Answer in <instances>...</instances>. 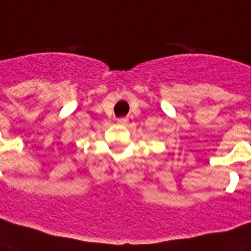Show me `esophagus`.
<instances>
[{"instance_id": "1", "label": "esophagus", "mask_w": 251, "mask_h": 251, "mask_svg": "<svg viewBox=\"0 0 251 251\" xmlns=\"http://www.w3.org/2000/svg\"><path fill=\"white\" fill-rule=\"evenodd\" d=\"M127 121H129V120H127L126 117H121L117 120V122L120 124V125H126V124H127Z\"/></svg>"}]
</instances>
